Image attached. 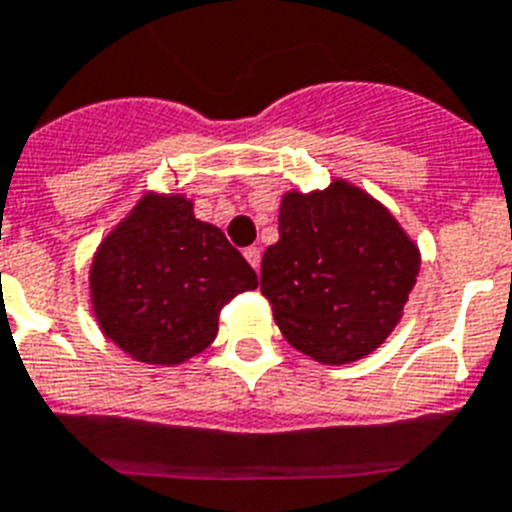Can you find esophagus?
<instances>
[{"instance_id": "34e87169", "label": "esophagus", "mask_w": 512, "mask_h": 512, "mask_svg": "<svg viewBox=\"0 0 512 512\" xmlns=\"http://www.w3.org/2000/svg\"><path fill=\"white\" fill-rule=\"evenodd\" d=\"M245 257H247V262H250V265L255 267V270H260V260H262L260 247H247V250H245Z\"/></svg>"}]
</instances>
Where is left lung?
<instances>
[{
    "instance_id": "obj_1",
    "label": "left lung",
    "mask_w": 512,
    "mask_h": 512,
    "mask_svg": "<svg viewBox=\"0 0 512 512\" xmlns=\"http://www.w3.org/2000/svg\"><path fill=\"white\" fill-rule=\"evenodd\" d=\"M278 232L260 290L285 342L321 365L385 344L421 270V250L388 206L336 178L324 191L283 193Z\"/></svg>"
}]
</instances>
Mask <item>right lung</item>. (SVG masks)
I'll return each instance as SVG.
<instances>
[{
  "label": "right lung",
  "mask_w": 512,
  "mask_h": 512,
  "mask_svg": "<svg viewBox=\"0 0 512 512\" xmlns=\"http://www.w3.org/2000/svg\"><path fill=\"white\" fill-rule=\"evenodd\" d=\"M257 275L186 193L145 191L101 239L89 301L101 334L145 365H183L219 331V311Z\"/></svg>",
  "instance_id": "obj_1"
}]
</instances>
